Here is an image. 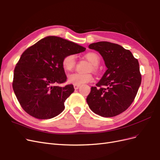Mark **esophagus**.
Segmentation results:
<instances>
[{
    "label": "esophagus",
    "mask_w": 160,
    "mask_h": 160,
    "mask_svg": "<svg viewBox=\"0 0 160 160\" xmlns=\"http://www.w3.org/2000/svg\"><path fill=\"white\" fill-rule=\"evenodd\" d=\"M73 87H74V89H78L80 87V85H74Z\"/></svg>",
    "instance_id": "1"
}]
</instances>
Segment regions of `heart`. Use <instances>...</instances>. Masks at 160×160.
<instances>
[{
    "label": "heart",
    "instance_id": "obj_1",
    "mask_svg": "<svg viewBox=\"0 0 160 160\" xmlns=\"http://www.w3.org/2000/svg\"><path fill=\"white\" fill-rule=\"evenodd\" d=\"M86 59L90 61L92 65L90 66L89 70L98 71V65L99 63L100 57L98 53L94 52H89L85 55ZM76 65V57L75 55H68L63 57L62 60V65L66 71H71L74 69ZM93 75L90 72L88 73H81V72H72L68 77V81L74 85H80L88 83L93 81Z\"/></svg>",
    "mask_w": 160,
    "mask_h": 160
}]
</instances>
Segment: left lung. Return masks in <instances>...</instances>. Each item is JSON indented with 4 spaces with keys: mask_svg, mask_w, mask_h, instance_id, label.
Instances as JSON below:
<instances>
[{
    "mask_svg": "<svg viewBox=\"0 0 160 160\" xmlns=\"http://www.w3.org/2000/svg\"><path fill=\"white\" fill-rule=\"evenodd\" d=\"M103 57L108 70L87 98L90 109L101 117H114L133 103L142 82L139 62L129 50L100 41L89 45Z\"/></svg>",
    "mask_w": 160,
    "mask_h": 160,
    "instance_id": "obj_1",
    "label": "left lung"
}]
</instances>
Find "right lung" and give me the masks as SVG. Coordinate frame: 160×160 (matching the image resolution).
Masks as SVG:
<instances>
[{
  "mask_svg": "<svg viewBox=\"0 0 160 160\" xmlns=\"http://www.w3.org/2000/svg\"><path fill=\"white\" fill-rule=\"evenodd\" d=\"M85 48L61 37H45L22 52L14 70L12 88L21 108L32 117L51 119L65 109L73 85L58 86L67 81L63 57Z\"/></svg>",
  "mask_w": 160,
  "mask_h": 160,
  "instance_id": "add662e5",
  "label": "right lung"
}]
</instances>
